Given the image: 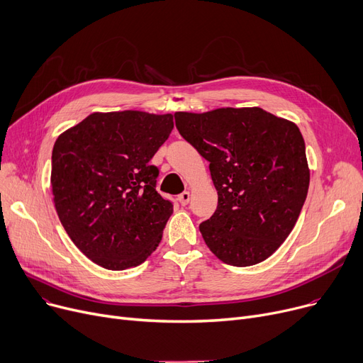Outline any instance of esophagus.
Masks as SVG:
<instances>
[{"instance_id": "esophagus-1", "label": "esophagus", "mask_w": 363, "mask_h": 363, "mask_svg": "<svg viewBox=\"0 0 363 363\" xmlns=\"http://www.w3.org/2000/svg\"><path fill=\"white\" fill-rule=\"evenodd\" d=\"M189 201H190V194H189V191H183V194L179 195V202H180L183 206L187 205Z\"/></svg>"}]
</instances>
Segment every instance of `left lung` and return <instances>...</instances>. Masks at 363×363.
Returning <instances> with one entry per match:
<instances>
[{"mask_svg":"<svg viewBox=\"0 0 363 363\" xmlns=\"http://www.w3.org/2000/svg\"><path fill=\"white\" fill-rule=\"evenodd\" d=\"M179 133L209 161L218 194L199 230L224 264L269 258L291 233L309 189L303 136L293 121L259 106L176 113Z\"/></svg>","mask_w":363,"mask_h":363,"instance_id":"8db88e82","label":"left lung"}]
</instances>
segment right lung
<instances>
[{
    "instance_id": "1",
    "label": "right lung",
    "mask_w": 363,
    "mask_h": 363,
    "mask_svg": "<svg viewBox=\"0 0 363 363\" xmlns=\"http://www.w3.org/2000/svg\"><path fill=\"white\" fill-rule=\"evenodd\" d=\"M173 127V114L94 113L55 140L51 187L57 214L96 265L138 267L160 245L173 203L157 191L158 168L149 161Z\"/></svg>"
}]
</instances>
